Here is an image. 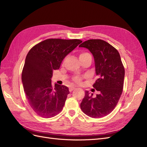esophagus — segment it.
I'll use <instances>...</instances> for the list:
<instances>
[{
	"mask_svg": "<svg viewBox=\"0 0 147 147\" xmlns=\"http://www.w3.org/2000/svg\"><path fill=\"white\" fill-rule=\"evenodd\" d=\"M76 86H71L70 88V89H69V91L70 92H72L74 90H75V89H76Z\"/></svg>",
	"mask_w": 147,
	"mask_h": 147,
	"instance_id": "esophagus-1",
	"label": "esophagus"
}]
</instances>
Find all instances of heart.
<instances>
[{"label":"heart","mask_w":147,"mask_h":147,"mask_svg":"<svg viewBox=\"0 0 147 147\" xmlns=\"http://www.w3.org/2000/svg\"><path fill=\"white\" fill-rule=\"evenodd\" d=\"M88 55H90L89 54V53H86V52H82L80 53V57H84V56H88ZM74 81L75 82L80 83V82L82 80V77H80V76H77V77H75L74 78Z\"/></svg>","instance_id":"1"}]
</instances>
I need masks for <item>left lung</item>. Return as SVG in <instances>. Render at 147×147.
<instances>
[{
    "label": "left lung",
    "mask_w": 147,
    "mask_h": 147,
    "mask_svg": "<svg viewBox=\"0 0 147 147\" xmlns=\"http://www.w3.org/2000/svg\"><path fill=\"white\" fill-rule=\"evenodd\" d=\"M79 47L88 49L94 57L98 78L93 87L99 92L92 97L93 94L85 91L81 109L91 118L105 117L116 107L123 92L124 69L121 57L113 47L100 39L88 40Z\"/></svg>",
    "instance_id": "1"
}]
</instances>
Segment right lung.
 <instances>
[{
  "label": "right lung",
  "instance_id": "obj_1",
  "mask_svg": "<svg viewBox=\"0 0 147 147\" xmlns=\"http://www.w3.org/2000/svg\"><path fill=\"white\" fill-rule=\"evenodd\" d=\"M82 42L78 39H47L26 56L22 83L31 108L40 117H55L63 109L70 92L65 86L53 85V71L59 69L64 57Z\"/></svg>",
  "mask_w": 147,
  "mask_h": 147
}]
</instances>
